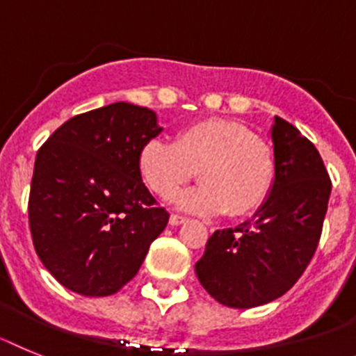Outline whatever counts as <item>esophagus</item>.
Listing matches in <instances>:
<instances>
[{"label": "esophagus", "mask_w": 356, "mask_h": 356, "mask_svg": "<svg viewBox=\"0 0 356 356\" xmlns=\"http://www.w3.org/2000/svg\"><path fill=\"white\" fill-rule=\"evenodd\" d=\"M184 222H186V218H184V216H179V215H172L170 216V225H181V224H184Z\"/></svg>", "instance_id": "obj_1"}]
</instances>
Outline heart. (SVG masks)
<instances>
[{"instance_id":"b5f03b06","label":"heart","mask_w":356,"mask_h":356,"mask_svg":"<svg viewBox=\"0 0 356 356\" xmlns=\"http://www.w3.org/2000/svg\"><path fill=\"white\" fill-rule=\"evenodd\" d=\"M138 166L145 184L163 199L175 195L199 172L202 184L182 193L179 208L231 216L261 206L276 170L267 141L242 123L218 118L191 123L177 132L174 145L148 141L141 147Z\"/></svg>"}]
</instances>
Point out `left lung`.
Listing matches in <instances>:
<instances>
[{
	"mask_svg": "<svg viewBox=\"0 0 356 356\" xmlns=\"http://www.w3.org/2000/svg\"><path fill=\"white\" fill-rule=\"evenodd\" d=\"M274 181L251 220L215 231L195 264L200 285L229 308H254L289 292L310 264L332 182L314 143L289 122L270 127Z\"/></svg>",
	"mask_w": 356,
	"mask_h": 356,
	"instance_id": "obj_1",
	"label": "left lung"
}]
</instances>
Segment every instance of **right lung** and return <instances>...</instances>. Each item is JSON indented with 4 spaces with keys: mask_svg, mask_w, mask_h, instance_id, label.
I'll use <instances>...</instances> for the list:
<instances>
[{
    "mask_svg": "<svg viewBox=\"0 0 356 356\" xmlns=\"http://www.w3.org/2000/svg\"><path fill=\"white\" fill-rule=\"evenodd\" d=\"M161 131L154 111L116 102L67 120L39 148L29 200L33 247L71 292L116 293L165 231L168 213L138 166L141 147Z\"/></svg>",
    "mask_w": 356,
    "mask_h": 356,
    "instance_id": "1",
    "label": "right lung"
}]
</instances>
